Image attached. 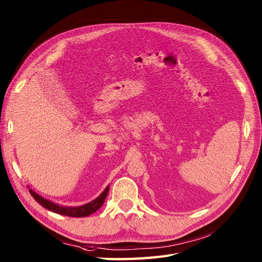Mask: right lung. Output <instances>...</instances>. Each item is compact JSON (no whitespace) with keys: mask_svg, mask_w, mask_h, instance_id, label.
I'll return each mask as SVG.
<instances>
[{"mask_svg":"<svg viewBox=\"0 0 262 262\" xmlns=\"http://www.w3.org/2000/svg\"><path fill=\"white\" fill-rule=\"evenodd\" d=\"M110 186L107 185L106 188L102 191L100 196H98L95 200H92L86 205H82L79 207H65V206H61L58 204H55L53 201H50L49 199H46L42 196H40L39 193H37L36 191H33L31 188L29 189L31 196L35 198V200L39 204L50 210V211H53L55 213L58 214H62V215H67V216H72V217H82V216H88L92 213H95L97 210H99L101 207H102L103 202L107 196V192H108Z\"/></svg>","mask_w":262,"mask_h":262,"instance_id":"1","label":"right lung"}]
</instances>
